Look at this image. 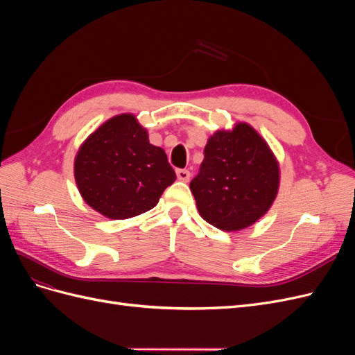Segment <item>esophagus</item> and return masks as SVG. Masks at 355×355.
<instances>
[{
  "label": "esophagus",
  "instance_id": "esophagus-1",
  "mask_svg": "<svg viewBox=\"0 0 355 355\" xmlns=\"http://www.w3.org/2000/svg\"><path fill=\"white\" fill-rule=\"evenodd\" d=\"M176 175H178V179L182 180V182H188L189 178H191L189 170H187V168H178Z\"/></svg>",
  "mask_w": 355,
  "mask_h": 355
}]
</instances>
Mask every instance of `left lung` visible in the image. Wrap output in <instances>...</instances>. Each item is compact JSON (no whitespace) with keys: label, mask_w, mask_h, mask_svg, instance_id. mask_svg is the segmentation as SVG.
<instances>
[{"label":"left lung","mask_w":355,"mask_h":355,"mask_svg":"<svg viewBox=\"0 0 355 355\" xmlns=\"http://www.w3.org/2000/svg\"><path fill=\"white\" fill-rule=\"evenodd\" d=\"M278 164L263 139L240 123L216 132L191 180L201 218L223 231L249 227L268 211L278 191Z\"/></svg>","instance_id":"left-lung-1"}]
</instances>
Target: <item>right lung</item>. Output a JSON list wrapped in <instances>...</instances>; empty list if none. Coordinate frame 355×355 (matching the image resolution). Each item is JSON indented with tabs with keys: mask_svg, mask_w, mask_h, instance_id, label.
<instances>
[{
	"mask_svg": "<svg viewBox=\"0 0 355 355\" xmlns=\"http://www.w3.org/2000/svg\"><path fill=\"white\" fill-rule=\"evenodd\" d=\"M73 170L85 202L111 219L151 210L176 180L166 153L149 144L146 130L130 114L111 118L90 135Z\"/></svg>",
	"mask_w": 355,
	"mask_h": 355,
	"instance_id": "obj_1",
	"label": "right lung"
}]
</instances>
